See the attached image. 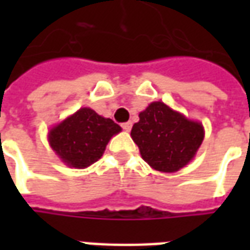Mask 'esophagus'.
Wrapping results in <instances>:
<instances>
[{
  "instance_id": "obj_1",
  "label": "esophagus",
  "mask_w": 250,
  "mask_h": 250,
  "mask_svg": "<svg viewBox=\"0 0 250 250\" xmlns=\"http://www.w3.org/2000/svg\"><path fill=\"white\" fill-rule=\"evenodd\" d=\"M131 127H132V123H131V122H125V123L122 125V128H123L125 131H130Z\"/></svg>"
}]
</instances>
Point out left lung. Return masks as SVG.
Here are the masks:
<instances>
[{"label": "left lung", "mask_w": 250, "mask_h": 250, "mask_svg": "<svg viewBox=\"0 0 250 250\" xmlns=\"http://www.w3.org/2000/svg\"><path fill=\"white\" fill-rule=\"evenodd\" d=\"M204 125L188 120L162 102H152L139 114L131 138L154 170L175 173L185 167L204 141Z\"/></svg>", "instance_id": "1"}]
</instances>
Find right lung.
Wrapping results in <instances>:
<instances>
[{
	"mask_svg": "<svg viewBox=\"0 0 250 250\" xmlns=\"http://www.w3.org/2000/svg\"><path fill=\"white\" fill-rule=\"evenodd\" d=\"M120 131L114 120L84 107L51 128L48 141L66 166L85 168L102 158L109 139Z\"/></svg>",
	"mask_w": 250,
	"mask_h": 250,
	"instance_id": "obj_1",
	"label": "right lung"
}]
</instances>
